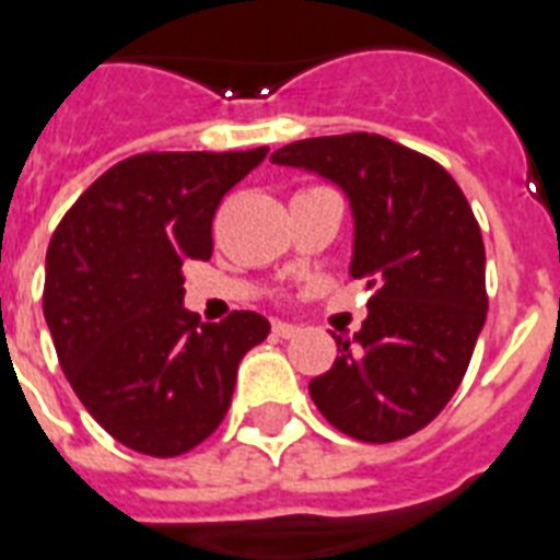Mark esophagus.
<instances>
[{"label":"esophagus","mask_w":560,"mask_h":560,"mask_svg":"<svg viewBox=\"0 0 560 560\" xmlns=\"http://www.w3.org/2000/svg\"><path fill=\"white\" fill-rule=\"evenodd\" d=\"M275 336H280V339H292V336H298L301 332V327H294V324H285V320H275Z\"/></svg>","instance_id":"obj_1"}]
</instances>
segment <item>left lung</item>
Instances as JSON below:
<instances>
[{"mask_svg":"<svg viewBox=\"0 0 560 560\" xmlns=\"http://www.w3.org/2000/svg\"><path fill=\"white\" fill-rule=\"evenodd\" d=\"M271 160L348 192L350 275L371 289L362 329L353 345L336 336L341 357L312 380V400L357 441L415 435L462 385L488 315L482 231L465 192L441 163L380 133L298 140Z\"/></svg>","mask_w":560,"mask_h":560,"instance_id":"left-lung-1","label":"left lung"}]
</instances>
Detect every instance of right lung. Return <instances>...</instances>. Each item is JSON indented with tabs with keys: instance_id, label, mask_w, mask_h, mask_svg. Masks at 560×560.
I'll return each mask as SVG.
<instances>
[{
	"instance_id": "add662e5",
	"label": "right lung",
	"mask_w": 560,
	"mask_h": 560,
	"mask_svg": "<svg viewBox=\"0 0 560 560\" xmlns=\"http://www.w3.org/2000/svg\"><path fill=\"white\" fill-rule=\"evenodd\" d=\"M266 154H133L84 189L51 233L43 315L60 368L98 427L142 456H184L210 438L242 357L271 329L245 310L198 327L180 271L212 257L221 198Z\"/></svg>"
}]
</instances>
